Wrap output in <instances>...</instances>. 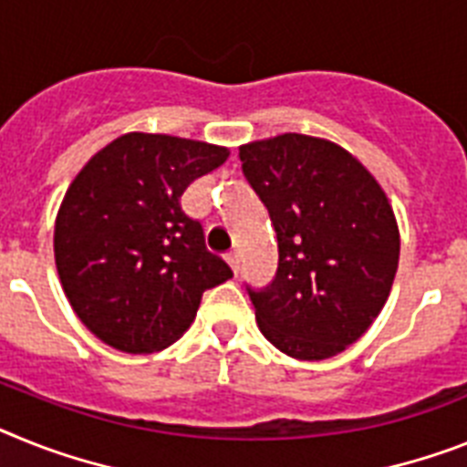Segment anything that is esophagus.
<instances>
[{"label":"esophagus","mask_w":467,"mask_h":467,"mask_svg":"<svg viewBox=\"0 0 467 467\" xmlns=\"http://www.w3.org/2000/svg\"><path fill=\"white\" fill-rule=\"evenodd\" d=\"M225 258H227V264H230V268H233L234 273H237V270H240V254L230 252Z\"/></svg>","instance_id":"obj_1"}]
</instances>
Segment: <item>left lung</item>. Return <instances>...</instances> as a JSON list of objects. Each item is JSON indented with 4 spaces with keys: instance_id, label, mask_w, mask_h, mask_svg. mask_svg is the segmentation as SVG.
<instances>
[{
    "instance_id": "1",
    "label": "left lung",
    "mask_w": 467,
    "mask_h": 467,
    "mask_svg": "<svg viewBox=\"0 0 467 467\" xmlns=\"http://www.w3.org/2000/svg\"><path fill=\"white\" fill-rule=\"evenodd\" d=\"M240 161L280 254L270 285H246L258 327L292 358L337 356L373 325L397 275L401 244L385 192L347 149L318 137L244 144Z\"/></svg>"
}]
</instances>
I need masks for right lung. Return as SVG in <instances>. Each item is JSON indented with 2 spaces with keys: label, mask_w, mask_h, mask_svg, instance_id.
Returning <instances> with one entry per match:
<instances>
[{
  "label": "right lung",
  "mask_w": 467,
  "mask_h": 467,
  "mask_svg": "<svg viewBox=\"0 0 467 467\" xmlns=\"http://www.w3.org/2000/svg\"><path fill=\"white\" fill-rule=\"evenodd\" d=\"M227 156L215 144L128 132L70 182L54 230L57 270L78 318L104 344L166 348L192 325L202 294L233 277L180 206Z\"/></svg>",
  "instance_id": "add662e5"
}]
</instances>
